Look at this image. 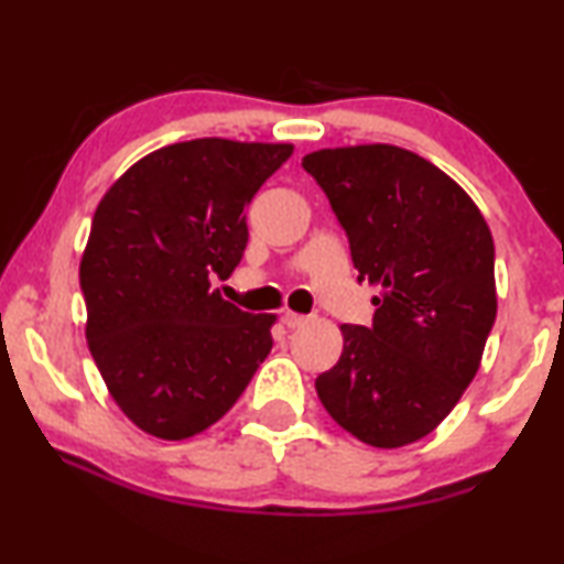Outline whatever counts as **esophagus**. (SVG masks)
<instances>
[{
    "mask_svg": "<svg viewBox=\"0 0 564 564\" xmlns=\"http://www.w3.org/2000/svg\"><path fill=\"white\" fill-rule=\"evenodd\" d=\"M310 317L307 315H300V312H291V310H286L283 312V323L289 325V328H302L304 323H307Z\"/></svg>",
    "mask_w": 564,
    "mask_h": 564,
    "instance_id": "34e87169",
    "label": "esophagus"
}]
</instances>
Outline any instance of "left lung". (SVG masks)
I'll return each mask as SVG.
<instances>
[{"label":"left lung","instance_id":"left-lung-1","mask_svg":"<svg viewBox=\"0 0 564 564\" xmlns=\"http://www.w3.org/2000/svg\"><path fill=\"white\" fill-rule=\"evenodd\" d=\"M302 167L347 230L359 281L378 286L372 325H341L317 397L362 444L406 446L438 429L480 368L497 321L491 230L457 181L402 147L317 149Z\"/></svg>","mask_w":564,"mask_h":564}]
</instances>
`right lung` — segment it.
I'll return each instance as SVG.
<instances>
[{"instance_id":"right-lung-1","label":"right lung","mask_w":564,"mask_h":564,"mask_svg":"<svg viewBox=\"0 0 564 564\" xmlns=\"http://www.w3.org/2000/svg\"><path fill=\"white\" fill-rule=\"evenodd\" d=\"M294 144L194 139L141 158L101 196L80 289L86 341L135 429L183 441L217 423L270 355L275 315L220 296L247 249V205Z\"/></svg>"}]
</instances>
